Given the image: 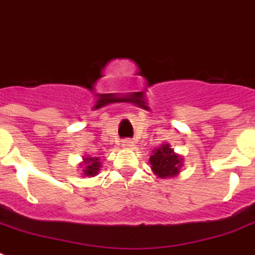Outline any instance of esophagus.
Masks as SVG:
<instances>
[{"instance_id":"34e87169","label":"esophagus","mask_w":255,"mask_h":255,"mask_svg":"<svg viewBox=\"0 0 255 255\" xmlns=\"http://www.w3.org/2000/svg\"><path fill=\"white\" fill-rule=\"evenodd\" d=\"M122 146L126 149L132 148V146H133V141H132V140H129V138H126V140H123V142H122Z\"/></svg>"}]
</instances>
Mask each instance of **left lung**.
<instances>
[{
  "instance_id": "8db88e82",
  "label": "left lung",
  "mask_w": 255,
  "mask_h": 255,
  "mask_svg": "<svg viewBox=\"0 0 255 255\" xmlns=\"http://www.w3.org/2000/svg\"><path fill=\"white\" fill-rule=\"evenodd\" d=\"M149 163L153 174L158 178L177 177L183 166V157L174 152L169 142H163L158 148L152 150V156L149 157Z\"/></svg>"
}]
</instances>
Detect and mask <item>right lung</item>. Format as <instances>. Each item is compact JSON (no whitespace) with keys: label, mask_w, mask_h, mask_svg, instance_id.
Returning <instances> with one entry per match:
<instances>
[{"label":"right lung","mask_w":255,"mask_h":255,"mask_svg":"<svg viewBox=\"0 0 255 255\" xmlns=\"http://www.w3.org/2000/svg\"><path fill=\"white\" fill-rule=\"evenodd\" d=\"M78 166L81 169V175L82 177H95L98 175L101 167H102V162L99 157H92V156H84L82 161L78 163Z\"/></svg>","instance_id":"right-lung-1"}]
</instances>
